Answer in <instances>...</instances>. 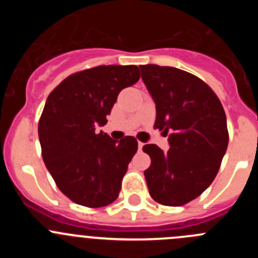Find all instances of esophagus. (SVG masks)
<instances>
[{"mask_svg": "<svg viewBox=\"0 0 258 258\" xmlns=\"http://www.w3.org/2000/svg\"><path fill=\"white\" fill-rule=\"evenodd\" d=\"M143 146H145V143H142V142H138V149H140V151L141 150H142V147Z\"/></svg>", "mask_w": 258, "mask_h": 258, "instance_id": "1", "label": "esophagus"}]
</instances>
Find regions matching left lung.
<instances>
[{
    "label": "left lung",
    "mask_w": 258,
    "mask_h": 258,
    "mask_svg": "<svg viewBox=\"0 0 258 258\" xmlns=\"http://www.w3.org/2000/svg\"><path fill=\"white\" fill-rule=\"evenodd\" d=\"M156 104L155 129L169 133L170 149L145 145L151 157L145 170L150 195L161 206L179 207L202 195L213 182L229 143L226 115L216 93L186 71L140 66Z\"/></svg>",
    "instance_id": "obj_1"
}]
</instances>
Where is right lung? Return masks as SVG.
I'll return each instance as SVG.
<instances>
[{"label":"right lung","mask_w":258,"mask_h":258,"mask_svg":"<svg viewBox=\"0 0 258 258\" xmlns=\"http://www.w3.org/2000/svg\"><path fill=\"white\" fill-rule=\"evenodd\" d=\"M138 80L137 66H98L70 75L47 97L38 121L42 159L76 204L99 208L117 199L138 142L112 140L95 127L107 124L118 93Z\"/></svg>","instance_id":"right-lung-1"}]
</instances>
